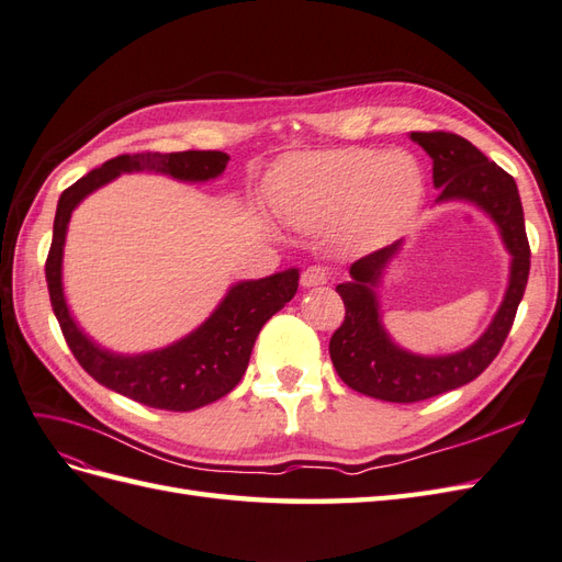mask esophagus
Instances as JSON below:
<instances>
[{"label": "esophagus", "mask_w": 562, "mask_h": 562, "mask_svg": "<svg viewBox=\"0 0 562 562\" xmlns=\"http://www.w3.org/2000/svg\"><path fill=\"white\" fill-rule=\"evenodd\" d=\"M325 282H327V270L323 266H311L301 272V284H304L306 290H313V286H321Z\"/></svg>", "instance_id": "34e87169"}]
</instances>
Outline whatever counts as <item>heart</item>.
<instances>
[{
    "instance_id": "b5f03b06",
    "label": "heart",
    "mask_w": 562,
    "mask_h": 562,
    "mask_svg": "<svg viewBox=\"0 0 562 562\" xmlns=\"http://www.w3.org/2000/svg\"><path fill=\"white\" fill-rule=\"evenodd\" d=\"M423 172L406 151L347 147L282 158L272 196L282 218L304 233L341 227L363 241H384L423 201Z\"/></svg>"
}]
</instances>
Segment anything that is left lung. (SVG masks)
Listing matches in <instances>:
<instances>
[{"mask_svg":"<svg viewBox=\"0 0 562 562\" xmlns=\"http://www.w3.org/2000/svg\"><path fill=\"white\" fill-rule=\"evenodd\" d=\"M411 139L420 144L431 158V180L439 190L435 204L465 201L486 213L510 254V268L506 294L488 327L470 347L441 356L404 349L382 323L378 290L386 268L404 249V239L358 258L349 268L351 280L337 284L347 315L329 339V358L344 384L392 404H415L439 396L484 372L510 333L529 278V241L515 180L465 137L453 133H411Z\"/></svg>","mask_w":562,"mask_h":562,"instance_id":"left-lung-1","label":"left lung"}]
</instances>
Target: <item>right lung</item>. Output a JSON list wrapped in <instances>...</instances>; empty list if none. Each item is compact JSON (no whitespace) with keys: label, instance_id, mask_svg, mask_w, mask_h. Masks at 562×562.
<instances>
[{"label":"right lung","instance_id":"right-lung-1","mask_svg":"<svg viewBox=\"0 0 562 562\" xmlns=\"http://www.w3.org/2000/svg\"><path fill=\"white\" fill-rule=\"evenodd\" d=\"M229 156L223 151L123 154L90 170L59 196L47 256V286L56 321L78 363L106 390L149 408L194 411L229 394L247 372L254 341L261 327L292 301L299 268H286L261 280H239L229 286L209 318L168 347L144 353H116L97 344L74 318L64 294V247L70 215L85 196L123 172H156L180 182H209L223 176Z\"/></svg>","mask_w":562,"mask_h":562}]
</instances>
